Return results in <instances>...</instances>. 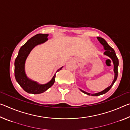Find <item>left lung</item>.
Segmentation results:
<instances>
[{
  "label": "left lung",
  "instance_id": "left-lung-1",
  "mask_svg": "<svg viewBox=\"0 0 130 130\" xmlns=\"http://www.w3.org/2000/svg\"><path fill=\"white\" fill-rule=\"evenodd\" d=\"M97 38L99 40V41L100 42V43L104 47V49L105 50V52L104 53V54L107 56L108 57H109L110 58H111L112 61L113 63V71L114 73H115V77H114V80L112 81V83L111 84V85H110L109 87H107V88H105L104 90H103V91L98 92V93H93V94H91L89 93H88V92H86L85 91H83V90L80 89V91L83 92L84 93L87 94L88 95H91L92 96H100L102 95V94H105V93H107L108 91H109V89L111 88V87L113 86V85L114 84V83L118 77V67L119 65V60L117 56H116V53L115 50H114L107 43V42L104 39H103V38H101V37H97Z\"/></svg>",
  "mask_w": 130,
  "mask_h": 130
}]
</instances>
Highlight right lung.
<instances>
[{
    "label": "right lung",
    "instance_id": "obj_1",
    "mask_svg": "<svg viewBox=\"0 0 130 130\" xmlns=\"http://www.w3.org/2000/svg\"><path fill=\"white\" fill-rule=\"evenodd\" d=\"M49 35L45 34H38L32 37L26 42L21 47L18 55L15 61V77L18 83L26 92L32 94H39L43 93L54 84L56 78V74L63 68L62 67L57 70L56 73L49 83L45 84H39L36 81L28 78L26 76L25 70V62L28 54L36 46L43 43L48 40Z\"/></svg>",
    "mask_w": 130,
    "mask_h": 130
}]
</instances>
